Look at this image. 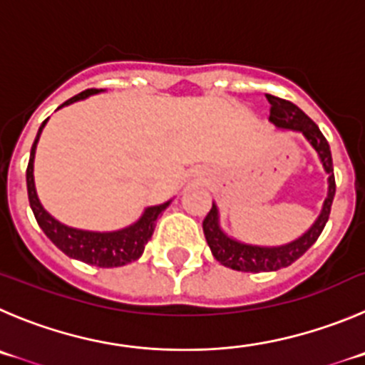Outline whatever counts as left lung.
Returning a JSON list of instances; mask_svg holds the SVG:
<instances>
[{
    "label": "left lung",
    "instance_id": "obj_1",
    "mask_svg": "<svg viewBox=\"0 0 365 365\" xmlns=\"http://www.w3.org/2000/svg\"><path fill=\"white\" fill-rule=\"evenodd\" d=\"M267 98L270 102L272 124L279 129L302 133L306 140L317 151L326 175H328V196H326L324 205H322V210L315 223L301 237L286 245H279V247H259V245L241 243V241L227 236L220 227V212H217L216 203H212V209L203 220V234H205V240L209 243L214 259L220 261L227 268H232L237 272H252V274L275 272L279 268L290 267L294 261H297L319 240L321 232L324 230L329 212H331V203L336 189L331 151H329L328 140L321 133L319 125L290 101L274 97V95H267Z\"/></svg>",
    "mask_w": 365,
    "mask_h": 365
}]
</instances>
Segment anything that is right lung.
Wrapping results in <instances>:
<instances>
[{"label":"right lung","mask_w":365,"mask_h":365,"mask_svg":"<svg viewBox=\"0 0 365 365\" xmlns=\"http://www.w3.org/2000/svg\"><path fill=\"white\" fill-rule=\"evenodd\" d=\"M102 90H86L81 91L79 95L68 98L64 104H61L57 110H61L63 106L73 104L77 101L90 97V95L98 93ZM48 122V118L41 124L39 131H37L36 140H34L32 151H30L29 167H26V190H29V202L32 207V212L36 216L37 223L43 229L50 241L59 248L61 252L79 259L83 263L91 264V267L101 268H113V267H124V264L133 263L144 254V248L148 241L151 240L153 232H155L156 220L160 214L169 207L171 200L162 205H153L144 210L138 221L125 227V229L113 230V232H93V230H81L68 227V225L61 223L56 217L50 216L46 210L41 205L39 198L36 192V183H34V156H36L37 142H39L41 131H43L44 124Z\"/></svg>","instance_id":"obj_1"}]
</instances>
